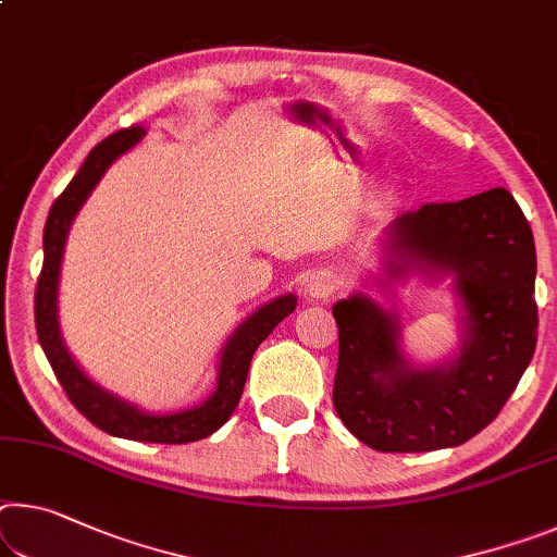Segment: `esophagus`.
Instances as JSON below:
<instances>
[{
  "mask_svg": "<svg viewBox=\"0 0 557 557\" xmlns=\"http://www.w3.org/2000/svg\"><path fill=\"white\" fill-rule=\"evenodd\" d=\"M337 289V277L330 270H317L305 282V293L312 299H326Z\"/></svg>",
  "mask_w": 557,
  "mask_h": 557,
  "instance_id": "esophagus-1",
  "label": "esophagus"
}]
</instances>
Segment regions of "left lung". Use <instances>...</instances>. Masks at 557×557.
<instances>
[{"label":"left lung","instance_id":"obj_1","mask_svg":"<svg viewBox=\"0 0 557 557\" xmlns=\"http://www.w3.org/2000/svg\"><path fill=\"white\" fill-rule=\"evenodd\" d=\"M384 233V275L448 280L461 339L451 357L417 364L401 347L399 314L367 293L339 299L334 409L376 451L451 448L498 417L533 359V231L513 196L493 188L406 210Z\"/></svg>","mask_w":557,"mask_h":557}]
</instances>
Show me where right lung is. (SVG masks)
<instances>
[{
	"label": "right lung",
	"mask_w": 557,
	"mask_h": 557,
	"mask_svg": "<svg viewBox=\"0 0 557 557\" xmlns=\"http://www.w3.org/2000/svg\"><path fill=\"white\" fill-rule=\"evenodd\" d=\"M144 136V126H131L101 140L86 156L84 165L78 168L72 183L66 185V190L51 206L47 225H44V264L37 282V297H34V320H37L39 344L51 369H54L59 384L64 386L69 399L94 426H99L111 436L144 441V444H190V441H200L215 434L231 419V413L243 396L255 349L270 337V332L287 314L295 312L297 297L289 293L270 299V302H264L247 317L243 324H237V330L220 349L213 394L206 401L188 406V409L165 413L146 411L138 404L103 389L99 382H94L78 367L64 337H61L59 324V275L66 237L78 210L84 208V202L91 196L96 185H99L103 173Z\"/></svg>",
	"instance_id": "obj_1"
}]
</instances>
